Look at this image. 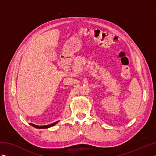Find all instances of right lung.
I'll return each instance as SVG.
<instances>
[{
	"mask_svg": "<svg viewBox=\"0 0 156 156\" xmlns=\"http://www.w3.org/2000/svg\"><path fill=\"white\" fill-rule=\"evenodd\" d=\"M58 122H59V121H56V122H54V123H51V124H50V125H43V126H39V125H35V124H32V123H30V125H31V126H33V127H35V128H37V129H48V128H49V127H52V126L55 125V124H57Z\"/></svg>",
	"mask_w": 156,
	"mask_h": 156,
	"instance_id": "right-lung-1",
	"label": "right lung"
}]
</instances>
